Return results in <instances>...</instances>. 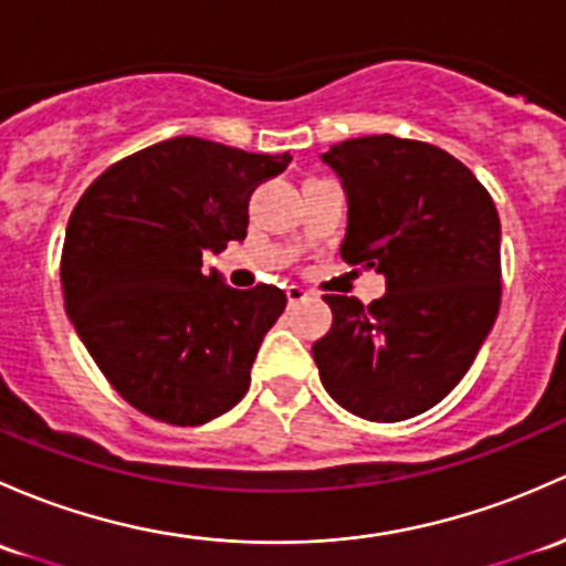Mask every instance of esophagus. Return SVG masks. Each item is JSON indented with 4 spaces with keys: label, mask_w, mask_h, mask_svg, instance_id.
Returning <instances> with one entry per match:
<instances>
[{
    "label": "esophagus",
    "mask_w": 566,
    "mask_h": 566,
    "mask_svg": "<svg viewBox=\"0 0 566 566\" xmlns=\"http://www.w3.org/2000/svg\"><path fill=\"white\" fill-rule=\"evenodd\" d=\"M284 293H287V303H290V306H298L301 301H306V290L298 287V284H290V287L284 290Z\"/></svg>",
    "instance_id": "1"
}]
</instances>
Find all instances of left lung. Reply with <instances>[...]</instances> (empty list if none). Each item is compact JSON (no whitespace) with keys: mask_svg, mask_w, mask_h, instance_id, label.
Returning a JSON list of instances; mask_svg holds the SVG:
<instances>
[{"mask_svg":"<svg viewBox=\"0 0 566 566\" xmlns=\"http://www.w3.org/2000/svg\"><path fill=\"white\" fill-rule=\"evenodd\" d=\"M347 195L342 258L377 268L388 293L363 306L325 295L333 325L312 355L336 403L374 423L415 418L461 382L502 295V224L472 170L396 135L331 146Z\"/></svg>","mask_w":566,"mask_h":566,"instance_id":"1","label":"left lung"}]
</instances>
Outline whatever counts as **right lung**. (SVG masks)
Masks as SVG:
<instances>
[{
    "mask_svg": "<svg viewBox=\"0 0 566 566\" xmlns=\"http://www.w3.org/2000/svg\"><path fill=\"white\" fill-rule=\"evenodd\" d=\"M290 159L181 135L111 165L73 208L67 317L118 396L148 418L203 426L247 396L287 295L228 287L222 273L206 276L203 254L247 238L249 195Z\"/></svg>",
    "mask_w": 566,
    "mask_h": 566,
    "instance_id": "obj_1",
    "label": "right lung"
}]
</instances>
